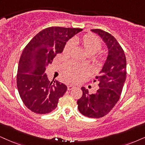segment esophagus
Instances as JSON below:
<instances>
[{"label": "esophagus", "mask_w": 145, "mask_h": 145, "mask_svg": "<svg viewBox=\"0 0 145 145\" xmlns=\"http://www.w3.org/2000/svg\"><path fill=\"white\" fill-rule=\"evenodd\" d=\"M74 86L72 85H67V89L68 90H71V89H74Z\"/></svg>", "instance_id": "1"}]
</instances>
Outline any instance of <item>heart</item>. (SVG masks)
Segmentation results:
<instances>
[{"mask_svg": "<svg viewBox=\"0 0 145 145\" xmlns=\"http://www.w3.org/2000/svg\"><path fill=\"white\" fill-rule=\"evenodd\" d=\"M74 45H80L83 47L86 53L89 56H94L102 49V45L100 39L91 35H86L82 37H76L72 41H69L64 47L63 54L64 56H69ZM98 62V59H95ZM90 72V68L88 66L80 65L74 62L70 61L65 63L62 66L61 73L65 80L76 83L81 80L86 75Z\"/></svg>", "mask_w": 145, "mask_h": 145, "instance_id": "heart-1", "label": "heart"}]
</instances>
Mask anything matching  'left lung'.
I'll list each match as a JSON object with an SVG mask.
<instances>
[{"instance_id": "left-lung-1", "label": "left lung", "mask_w": 145, "mask_h": 145, "mask_svg": "<svg viewBox=\"0 0 145 145\" xmlns=\"http://www.w3.org/2000/svg\"><path fill=\"white\" fill-rule=\"evenodd\" d=\"M102 38L108 49L102 70L94 82H98L99 89L89 94L82 88V96L77 102L78 110L84 116L98 118L106 116L118 101L126 80V60L123 49L114 37L101 29H91Z\"/></svg>"}]
</instances>
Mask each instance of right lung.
<instances>
[{
    "label": "right lung",
    "instance_id": "add662e5",
    "mask_svg": "<svg viewBox=\"0 0 145 145\" xmlns=\"http://www.w3.org/2000/svg\"><path fill=\"white\" fill-rule=\"evenodd\" d=\"M82 29L48 27L37 33L23 49L18 66L16 84L20 97L27 108L43 114L56 108L67 91L61 82L48 80L45 71L66 42Z\"/></svg>",
    "mask_w": 145,
    "mask_h": 145
}]
</instances>
